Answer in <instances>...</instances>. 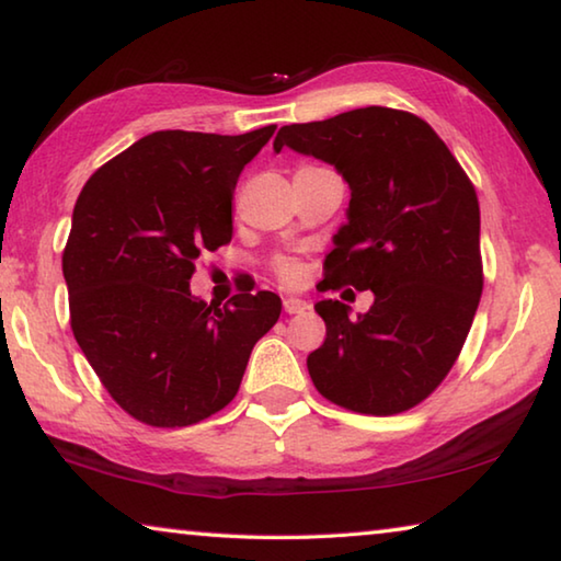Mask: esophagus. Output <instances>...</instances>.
I'll use <instances>...</instances> for the list:
<instances>
[{"mask_svg": "<svg viewBox=\"0 0 561 561\" xmlns=\"http://www.w3.org/2000/svg\"><path fill=\"white\" fill-rule=\"evenodd\" d=\"M309 309V304L299 297H284V311L287 314H304Z\"/></svg>", "mask_w": 561, "mask_h": 561, "instance_id": "obj_1", "label": "esophagus"}]
</instances>
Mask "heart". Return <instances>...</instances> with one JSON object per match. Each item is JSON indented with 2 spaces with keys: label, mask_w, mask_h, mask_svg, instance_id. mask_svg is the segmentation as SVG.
Returning <instances> with one entry per match:
<instances>
[{
  "label": "heart",
  "mask_w": 561,
  "mask_h": 561,
  "mask_svg": "<svg viewBox=\"0 0 561 561\" xmlns=\"http://www.w3.org/2000/svg\"><path fill=\"white\" fill-rule=\"evenodd\" d=\"M274 272H277V277L284 284H297L301 279L304 267H301V262L294 257H277L274 260Z\"/></svg>",
  "instance_id": "1"
}]
</instances>
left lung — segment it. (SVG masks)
<instances>
[{"label": "left lung", "mask_w": 561, "mask_h": 561, "mask_svg": "<svg viewBox=\"0 0 561 561\" xmlns=\"http://www.w3.org/2000/svg\"><path fill=\"white\" fill-rule=\"evenodd\" d=\"M287 146L334 165L351 187L324 260L327 289H371L366 314L317 301L327 339L307 358L317 391L366 415L425 401L460 356L482 294L480 205L428 123L368 106L279 128Z\"/></svg>", "instance_id": "obj_1"}]
</instances>
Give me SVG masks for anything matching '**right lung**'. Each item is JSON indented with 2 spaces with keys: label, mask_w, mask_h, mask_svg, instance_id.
<instances>
[{
  "label": "right lung",
  "mask_w": 561,
  "mask_h": 561,
  "mask_svg": "<svg viewBox=\"0 0 561 561\" xmlns=\"http://www.w3.org/2000/svg\"><path fill=\"white\" fill-rule=\"evenodd\" d=\"M277 126L242 136L156 130L83 185L64 247L71 331L123 411L156 428L201 423L237 396L274 291L220 307L190 294L201 252L232 240L242 168Z\"/></svg>",
  "instance_id": "right-lung-1"
}]
</instances>
